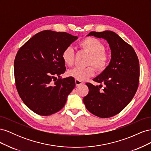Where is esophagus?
<instances>
[{"label":"esophagus","instance_id":"obj_1","mask_svg":"<svg viewBox=\"0 0 151 151\" xmlns=\"http://www.w3.org/2000/svg\"><path fill=\"white\" fill-rule=\"evenodd\" d=\"M75 83H76V86H80V85L83 84V82L77 80V79L75 80Z\"/></svg>","mask_w":151,"mask_h":151}]
</instances>
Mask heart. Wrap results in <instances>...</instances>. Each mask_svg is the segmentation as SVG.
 <instances>
[{
  "instance_id": "1",
  "label": "heart",
  "mask_w": 151,
  "mask_h": 151,
  "mask_svg": "<svg viewBox=\"0 0 151 151\" xmlns=\"http://www.w3.org/2000/svg\"><path fill=\"white\" fill-rule=\"evenodd\" d=\"M78 47L83 51L90 55L86 68H74L67 72L68 76L77 80L84 81L94 76L95 69L98 72H102L106 68L108 63V55L104 51V44L97 38L93 37H86L78 44ZM62 60L65 64L68 67L74 65L75 53L70 47L65 48L62 53ZM93 65L94 66H91Z\"/></svg>"
}]
</instances>
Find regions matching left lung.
Segmentation results:
<instances>
[{
  "mask_svg": "<svg viewBox=\"0 0 151 151\" xmlns=\"http://www.w3.org/2000/svg\"><path fill=\"white\" fill-rule=\"evenodd\" d=\"M88 36L106 40L111 52L108 66L93 79L104 84L86 83L89 93L83 98L88 110L100 118L117 115L131 101L137 90L140 67L137 55L131 45L115 32L91 31Z\"/></svg>",
  "mask_w": 151,
  "mask_h": 151,
  "instance_id": "1",
  "label": "left lung"
}]
</instances>
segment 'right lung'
Instances as JSON below:
<instances>
[{
    "mask_svg": "<svg viewBox=\"0 0 151 151\" xmlns=\"http://www.w3.org/2000/svg\"><path fill=\"white\" fill-rule=\"evenodd\" d=\"M77 38L65 32L45 30L18 50L14 67L16 89L22 101L38 115L60 111L75 88L73 77L62 79L60 75L66 70L62 52Z\"/></svg>",
    "mask_w": 151,
    "mask_h": 151,
    "instance_id": "right-lung-1",
    "label": "right lung"
}]
</instances>
